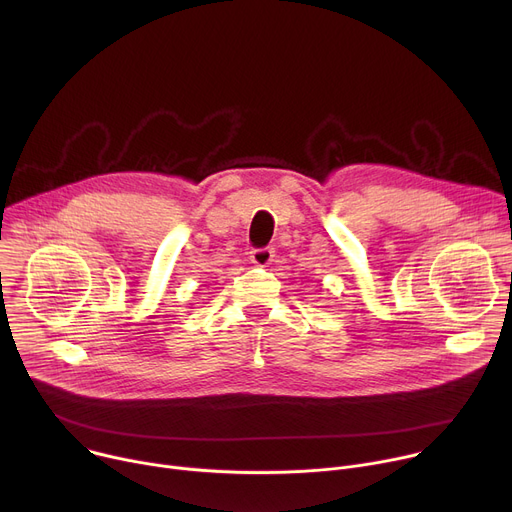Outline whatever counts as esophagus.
I'll use <instances>...</instances> for the list:
<instances>
[{"mask_svg": "<svg viewBox=\"0 0 512 512\" xmlns=\"http://www.w3.org/2000/svg\"><path fill=\"white\" fill-rule=\"evenodd\" d=\"M273 257H275V251L271 247L251 251V263H255L257 267H267L273 261Z\"/></svg>", "mask_w": 512, "mask_h": 512, "instance_id": "esophagus-1", "label": "esophagus"}]
</instances>
